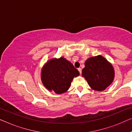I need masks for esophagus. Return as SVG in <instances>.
I'll return each instance as SVG.
<instances>
[{"mask_svg":"<svg viewBox=\"0 0 132 132\" xmlns=\"http://www.w3.org/2000/svg\"><path fill=\"white\" fill-rule=\"evenodd\" d=\"M78 70L79 73L81 74V73H82V69H81V68H78Z\"/></svg>","mask_w":132,"mask_h":132,"instance_id":"esophagus-1","label":"esophagus"}]
</instances>
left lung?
<instances>
[{
	"instance_id": "obj_1",
	"label": "left lung",
	"mask_w": 132,
	"mask_h": 132,
	"mask_svg": "<svg viewBox=\"0 0 132 132\" xmlns=\"http://www.w3.org/2000/svg\"><path fill=\"white\" fill-rule=\"evenodd\" d=\"M82 72L90 87L96 91L105 90L114 80L113 67L101 55L87 59Z\"/></svg>"
}]
</instances>
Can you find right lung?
Segmentation results:
<instances>
[{
    "mask_svg": "<svg viewBox=\"0 0 132 132\" xmlns=\"http://www.w3.org/2000/svg\"><path fill=\"white\" fill-rule=\"evenodd\" d=\"M79 75L78 70L71 63L61 57L52 59L46 63L42 69L41 79L48 90L62 94L68 90L73 78Z\"/></svg>",
    "mask_w": 132,
    "mask_h": 132,
    "instance_id": "1",
    "label": "right lung"
}]
</instances>
